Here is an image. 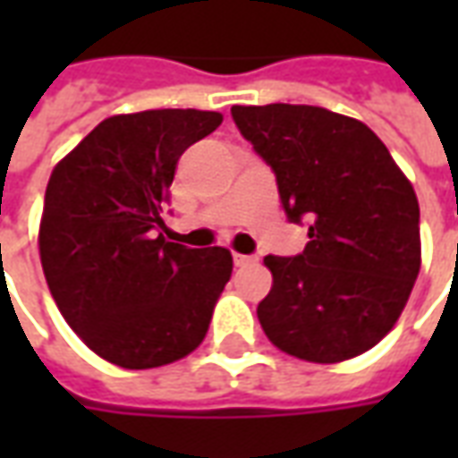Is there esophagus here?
Wrapping results in <instances>:
<instances>
[{
  "mask_svg": "<svg viewBox=\"0 0 458 458\" xmlns=\"http://www.w3.org/2000/svg\"><path fill=\"white\" fill-rule=\"evenodd\" d=\"M233 262H235V267H245L250 262H255L252 255H240V252H233Z\"/></svg>",
  "mask_w": 458,
  "mask_h": 458,
  "instance_id": "1",
  "label": "esophagus"
}]
</instances>
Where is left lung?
Instances as JSON below:
<instances>
[{
	"label": "left lung",
	"instance_id": "left-lung-1",
	"mask_svg": "<svg viewBox=\"0 0 458 458\" xmlns=\"http://www.w3.org/2000/svg\"><path fill=\"white\" fill-rule=\"evenodd\" d=\"M233 120L277 179L289 223H307L294 258L267 255L258 307L279 351L341 363L394 327L420 275V203L363 122L314 105H235Z\"/></svg>",
	"mask_w": 458,
	"mask_h": 458
}]
</instances>
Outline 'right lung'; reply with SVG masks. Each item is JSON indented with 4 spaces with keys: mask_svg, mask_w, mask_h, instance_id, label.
Segmentation results:
<instances>
[{
    "mask_svg": "<svg viewBox=\"0 0 458 458\" xmlns=\"http://www.w3.org/2000/svg\"><path fill=\"white\" fill-rule=\"evenodd\" d=\"M220 122L206 110L114 114L48 179L38 230L48 289L85 345L120 368L189 355L230 279L225 248L193 250L159 233L179 157Z\"/></svg>",
    "mask_w": 458,
    "mask_h": 458,
    "instance_id": "add662e5",
    "label": "right lung"
}]
</instances>
